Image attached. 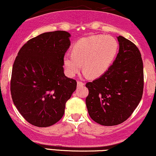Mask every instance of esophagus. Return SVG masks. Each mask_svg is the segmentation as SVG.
<instances>
[{
  "label": "esophagus",
  "instance_id": "esophagus-1",
  "mask_svg": "<svg viewBox=\"0 0 156 156\" xmlns=\"http://www.w3.org/2000/svg\"><path fill=\"white\" fill-rule=\"evenodd\" d=\"M84 83H82V82H80V81H78L77 82V86H78V87H80V86H84Z\"/></svg>",
  "mask_w": 156,
  "mask_h": 156
}]
</instances>
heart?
Returning a JSON list of instances; mask_svg holds the SVG:
<instances>
[{"mask_svg":"<svg viewBox=\"0 0 156 156\" xmlns=\"http://www.w3.org/2000/svg\"><path fill=\"white\" fill-rule=\"evenodd\" d=\"M119 44L111 36L94 35L79 39L72 48V54L66 53L63 61L66 72L73 77L81 69L84 74L98 78L107 71L117 54Z\"/></svg>","mask_w":156,"mask_h":156,"instance_id":"heart-1","label":"heart"}]
</instances>
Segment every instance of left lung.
Segmentation results:
<instances>
[{"label": "left lung", "mask_w": 156, "mask_h": 156, "mask_svg": "<svg viewBox=\"0 0 156 156\" xmlns=\"http://www.w3.org/2000/svg\"><path fill=\"white\" fill-rule=\"evenodd\" d=\"M119 52L105 73L86 84V104L90 117L104 126L127 120L140 101L143 92V63L136 45L117 37Z\"/></svg>", "instance_id": "1"}]
</instances>
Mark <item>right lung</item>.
I'll return each mask as SVG.
<instances>
[{
	"label": "right lung",
	"instance_id": "1",
	"mask_svg": "<svg viewBox=\"0 0 156 156\" xmlns=\"http://www.w3.org/2000/svg\"><path fill=\"white\" fill-rule=\"evenodd\" d=\"M70 33L55 31L31 39L21 47L13 66L11 94L22 117L46 127L63 116L66 104L76 89V80L64 73Z\"/></svg>",
	"mask_w": 156,
	"mask_h": 156
}]
</instances>
